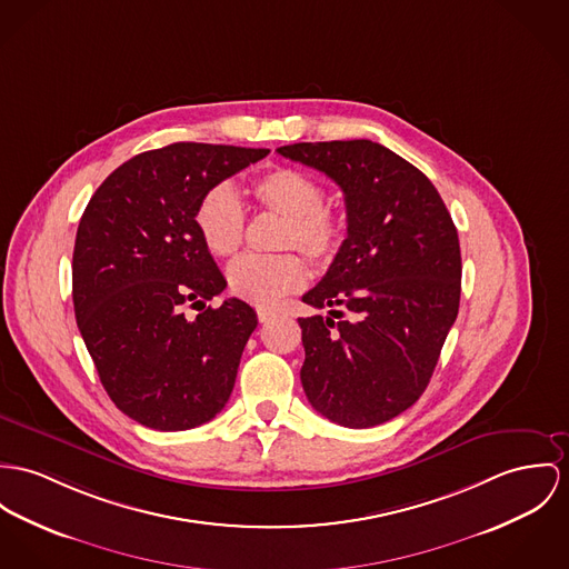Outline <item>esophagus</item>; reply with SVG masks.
<instances>
[{
	"mask_svg": "<svg viewBox=\"0 0 569 569\" xmlns=\"http://www.w3.org/2000/svg\"><path fill=\"white\" fill-rule=\"evenodd\" d=\"M258 318H260V322H268L270 318H274V313L270 309H258Z\"/></svg>",
	"mask_w": 569,
	"mask_h": 569,
	"instance_id": "1",
	"label": "esophagus"
}]
</instances>
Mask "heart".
I'll return each mask as SVG.
<instances>
[{
  "mask_svg": "<svg viewBox=\"0 0 569 569\" xmlns=\"http://www.w3.org/2000/svg\"><path fill=\"white\" fill-rule=\"evenodd\" d=\"M253 203L281 217L277 249H297L311 262H331L345 240V220L325 203V186L316 177L290 167H277L251 183ZM194 227L214 258L233 256L247 233V214L229 183L203 192L194 208ZM306 283V268L295 253L244 256L227 268L229 292L258 307H272Z\"/></svg>",
  "mask_w": 569,
  "mask_h": 569,
  "instance_id": "heart-1",
  "label": "heart"
}]
</instances>
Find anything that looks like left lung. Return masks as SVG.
<instances>
[{"label":"left lung","mask_w":569,"mask_h":569,"mask_svg":"<svg viewBox=\"0 0 569 569\" xmlns=\"http://www.w3.org/2000/svg\"><path fill=\"white\" fill-rule=\"evenodd\" d=\"M277 151L331 177L347 203L349 236L303 295L307 306L331 307L329 316L299 318L307 400L349 429L383 425L427 390L457 320V227L431 179L379 142H297Z\"/></svg>","instance_id":"8db88e82"}]
</instances>
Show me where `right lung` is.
I'll return each mask as SVG.
<instances>
[{"mask_svg":"<svg viewBox=\"0 0 569 569\" xmlns=\"http://www.w3.org/2000/svg\"><path fill=\"white\" fill-rule=\"evenodd\" d=\"M268 149L173 142L121 164L97 188L73 249L78 329L112 402L156 431L210 422L227 405L258 313L227 286L194 208ZM199 308L194 321L182 307Z\"/></svg>","mask_w":569,"mask_h":569,"instance_id":"1","label":"right lung"}]
</instances>
